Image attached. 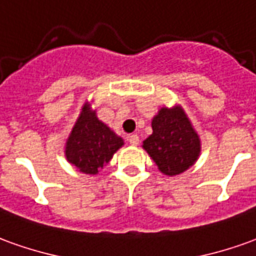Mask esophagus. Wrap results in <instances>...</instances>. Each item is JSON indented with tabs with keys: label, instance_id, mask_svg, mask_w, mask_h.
Segmentation results:
<instances>
[{
	"label": "esophagus",
	"instance_id": "obj_1",
	"mask_svg": "<svg viewBox=\"0 0 256 256\" xmlns=\"http://www.w3.org/2000/svg\"><path fill=\"white\" fill-rule=\"evenodd\" d=\"M128 142H130L132 146H138V144H140V138H138V136H137V134H132V136H128Z\"/></svg>",
	"mask_w": 256,
	"mask_h": 256
}]
</instances>
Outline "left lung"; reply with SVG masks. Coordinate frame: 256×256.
<instances>
[{"mask_svg":"<svg viewBox=\"0 0 256 256\" xmlns=\"http://www.w3.org/2000/svg\"><path fill=\"white\" fill-rule=\"evenodd\" d=\"M144 150L168 176L187 170L200 155V138L180 108H162L152 120V134Z\"/></svg>","mask_w":256,"mask_h":256,"instance_id":"left-lung-1","label":"left lung"}]
</instances>
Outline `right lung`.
Listing matches in <instances>:
<instances>
[{"label": "right lung", "instance_id": "obj_1", "mask_svg": "<svg viewBox=\"0 0 256 256\" xmlns=\"http://www.w3.org/2000/svg\"><path fill=\"white\" fill-rule=\"evenodd\" d=\"M122 146V138L100 122L96 112L84 105L83 115L66 142V158L80 172L96 174Z\"/></svg>", "mask_w": 256, "mask_h": 256}]
</instances>
